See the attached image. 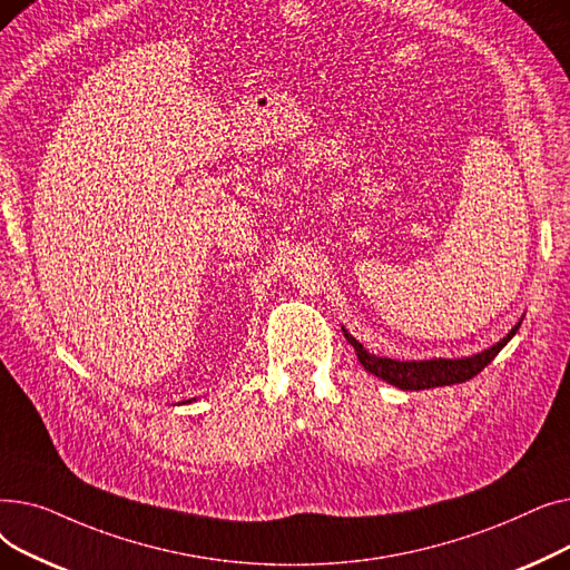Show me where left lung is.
Returning <instances> with one entry per match:
<instances>
[{"label":"left lung","mask_w":570,"mask_h":570,"mask_svg":"<svg viewBox=\"0 0 570 570\" xmlns=\"http://www.w3.org/2000/svg\"><path fill=\"white\" fill-rule=\"evenodd\" d=\"M518 327L520 323H515L513 331L503 340H499L497 344L481 353H473L466 357H430V361H395V357L374 355L355 337H351L346 327H342V331L346 342L355 348L357 361H361V365L370 374L383 379L385 383H391L395 387H402V391H425V387L464 383L473 379L478 372H483L494 361V355L513 340Z\"/></svg>","instance_id":"1"}]
</instances>
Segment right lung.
I'll list each match as a JSON object with an SVG mask.
<instances>
[{
    "mask_svg": "<svg viewBox=\"0 0 570 570\" xmlns=\"http://www.w3.org/2000/svg\"><path fill=\"white\" fill-rule=\"evenodd\" d=\"M189 402H191V400H189Z\"/></svg>",
    "mask_w": 570,
    "mask_h": 570,
    "instance_id": "add662e5",
    "label": "right lung"
}]
</instances>
